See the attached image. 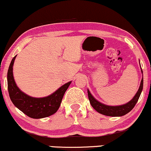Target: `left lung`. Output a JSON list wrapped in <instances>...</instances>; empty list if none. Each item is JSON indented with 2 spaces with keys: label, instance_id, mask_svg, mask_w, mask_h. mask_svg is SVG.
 I'll list each match as a JSON object with an SVG mask.
<instances>
[{
  "label": "left lung",
  "instance_id": "8db88e82",
  "mask_svg": "<svg viewBox=\"0 0 151 151\" xmlns=\"http://www.w3.org/2000/svg\"><path fill=\"white\" fill-rule=\"evenodd\" d=\"M141 66V65H140ZM141 72L143 73V71L141 70ZM143 78H142L141 81V84L139 88V90L136 93V95L134 96L129 102L122 105H118V106H110V105H107L101 103L99 101H98L91 93H90L89 90L88 89V96L89 99L90 103L91 106L95 109V110L99 113L106 116H110V117H120L123 116L128 112H129L135 105L137 104L138 100H139L140 95H141V91L143 90Z\"/></svg>",
  "mask_w": 151,
  "mask_h": 151
}]
</instances>
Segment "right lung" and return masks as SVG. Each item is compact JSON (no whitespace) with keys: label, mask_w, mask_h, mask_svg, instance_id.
<instances>
[{"label":"right lung","mask_w":151,"mask_h":151,"mask_svg":"<svg viewBox=\"0 0 151 151\" xmlns=\"http://www.w3.org/2000/svg\"><path fill=\"white\" fill-rule=\"evenodd\" d=\"M12 58L8 71V88L10 100L19 110L31 118L40 119L49 117L57 112L63 96L72 81L65 83L51 95L43 98H34L27 95L18 88L14 81L12 67L16 58Z\"/></svg>","instance_id":"add662e5"}]
</instances>
